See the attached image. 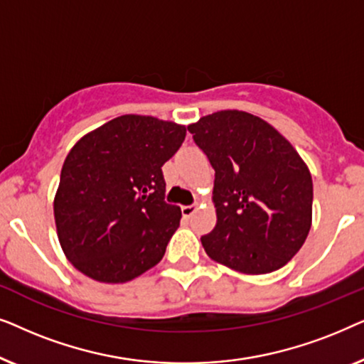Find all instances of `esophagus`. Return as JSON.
Segmentation results:
<instances>
[{
	"label": "esophagus",
	"instance_id": "obj_1",
	"mask_svg": "<svg viewBox=\"0 0 364 364\" xmlns=\"http://www.w3.org/2000/svg\"><path fill=\"white\" fill-rule=\"evenodd\" d=\"M198 208V205L197 203H193V205H183L182 207V215L186 217V218H188V217H192L193 213H196V210Z\"/></svg>",
	"mask_w": 364,
	"mask_h": 364
}]
</instances>
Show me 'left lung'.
Segmentation results:
<instances>
[{"label":"left lung","mask_w":364,"mask_h":364,"mask_svg":"<svg viewBox=\"0 0 364 364\" xmlns=\"http://www.w3.org/2000/svg\"><path fill=\"white\" fill-rule=\"evenodd\" d=\"M215 168V228L200 238L213 262L245 275L285 267L311 228L313 182L295 147L272 124L227 109L188 124Z\"/></svg>","instance_id":"left-lung-1"}]
</instances>
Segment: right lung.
Segmentation results:
<instances>
[{"label":"right lung","instance_id":"obj_1","mask_svg":"<svg viewBox=\"0 0 364 364\" xmlns=\"http://www.w3.org/2000/svg\"><path fill=\"white\" fill-rule=\"evenodd\" d=\"M186 134L182 124L124 114L74 144L53 203L59 243L74 268L117 285L162 260L182 213L164 202L161 167Z\"/></svg>","mask_w":364,"mask_h":364}]
</instances>
